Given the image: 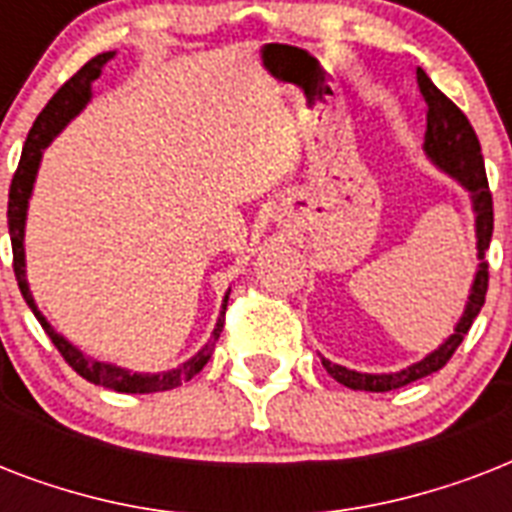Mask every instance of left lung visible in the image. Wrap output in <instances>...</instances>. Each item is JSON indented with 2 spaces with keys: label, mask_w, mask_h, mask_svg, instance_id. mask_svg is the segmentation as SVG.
I'll use <instances>...</instances> for the list:
<instances>
[{
  "label": "left lung",
  "mask_w": 512,
  "mask_h": 512,
  "mask_svg": "<svg viewBox=\"0 0 512 512\" xmlns=\"http://www.w3.org/2000/svg\"><path fill=\"white\" fill-rule=\"evenodd\" d=\"M417 84L425 103H428V130H425V143L422 151L430 159V164L449 175L452 180L468 191L470 207H473V217H476V257L478 268L470 284L468 303L462 311L460 321L454 324V332L446 337L436 350H430L428 356L420 358L417 364H409L401 372H356L348 366H340L335 361L321 356V364L340 385L353 390H369V393H385V390L404 388L409 382L422 380L428 374L438 372L441 366L452 358V353L460 348V342L465 340L468 329L473 327L481 308L486 300V287H489V265L484 260V252L489 249L494 231V209H492V193H489V183H486L484 156H481V143L476 138V130L470 127L468 116L462 114L460 108L454 106L452 100L446 98L444 92L438 90L436 84L430 82V76L417 68Z\"/></svg>",
  "instance_id": "left-lung-1"
}]
</instances>
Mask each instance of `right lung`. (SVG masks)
<instances>
[{
	"instance_id": "add662e5",
	"label": "right lung",
	"mask_w": 512,
	"mask_h": 512,
	"mask_svg": "<svg viewBox=\"0 0 512 512\" xmlns=\"http://www.w3.org/2000/svg\"><path fill=\"white\" fill-rule=\"evenodd\" d=\"M114 55L116 52H103V55H95L90 63H84V66L79 68L55 95H52V100L44 106L42 114L36 116L34 127L28 132L26 146H23V154H20L18 172L12 177L10 204H7V225H10L12 241V268H15V279H18L20 295H23L26 305L34 311V316L39 319L42 329L50 335V340L55 342V348L60 350V356L66 358L68 366H71L76 374H82L84 380L95 382V385H103V388L119 390V393H159V390H172L177 388V385H183V382L191 380L193 374H199L201 369H204V364H207L209 356H212V350H215L217 337L223 332L225 305H228L231 289L225 292L223 305H220V316H217V324L215 329H212V335H209V340L204 342L188 361L177 364L175 369H167V372H132L127 366H116L111 364V361H100V358L84 353L82 348H76L74 342L60 335L58 329L47 321V316L39 311V305H36L26 279L28 201H31V193H34L39 167H42L44 148L50 146L52 140L66 130V124L71 122V119H76V116L87 108V103L92 100V82L103 74V66H106Z\"/></svg>"
}]
</instances>
